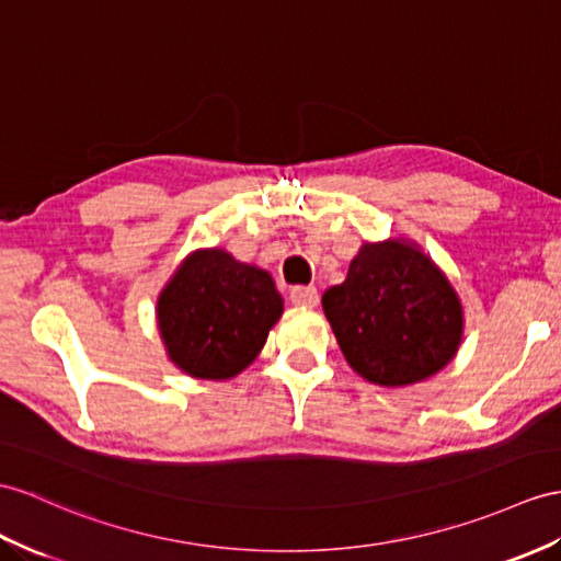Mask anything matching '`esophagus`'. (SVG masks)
Segmentation results:
<instances>
[{"label":"esophagus","mask_w":561,"mask_h":561,"mask_svg":"<svg viewBox=\"0 0 561 561\" xmlns=\"http://www.w3.org/2000/svg\"><path fill=\"white\" fill-rule=\"evenodd\" d=\"M290 299L297 307H317L319 293L313 285H295V288L290 290Z\"/></svg>","instance_id":"1"}]
</instances>
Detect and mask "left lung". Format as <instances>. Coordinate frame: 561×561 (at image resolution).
<instances>
[{
  "label": "left lung",
  "instance_id": "8db88e82",
  "mask_svg": "<svg viewBox=\"0 0 561 561\" xmlns=\"http://www.w3.org/2000/svg\"><path fill=\"white\" fill-rule=\"evenodd\" d=\"M321 305L352 371L374 386L421 383L455 359L463 337L457 290L414 240L364 242Z\"/></svg>",
  "mask_w": 561,
  "mask_h": 561
}]
</instances>
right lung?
<instances>
[{"mask_svg":"<svg viewBox=\"0 0 561 561\" xmlns=\"http://www.w3.org/2000/svg\"><path fill=\"white\" fill-rule=\"evenodd\" d=\"M283 317L271 273L221 250L190 252L157 297L167 357L199 380H230L262 352Z\"/></svg>","mask_w":561,"mask_h":561,"instance_id":"add662e5","label":"right lung"}]
</instances>
